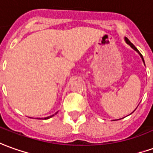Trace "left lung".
Here are the masks:
<instances>
[{
	"label": "left lung",
	"instance_id": "1",
	"mask_svg": "<svg viewBox=\"0 0 153 153\" xmlns=\"http://www.w3.org/2000/svg\"><path fill=\"white\" fill-rule=\"evenodd\" d=\"M125 40H126V42H127V43L128 44V45H130V46L132 47V49H134V50H135V51H137V52H138V54H139L140 55H141V57H142V59H143V55H142V54H141V53H140L139 51H138V50H137V49L136 47L134 46V45H133V44L131 43V42H130V40H129V39H128V38H125ZM143 62H144V60H143Z\"/></svg>",
	"mask_w": 153,
	"mask_h": 153
}]
</instances>
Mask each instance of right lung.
I'll use <instances>...</instances> for the list:
<instances>
[{
	"label": "right lung",
	"instance_id": "right-lung-1",
	"mask_svg": "<svg viewBox=\"0 0 153 153\" xmlns=\"http://www.w3.org/2000/svg\"><path fill=\"white\" fill-rule=\"evenodd\" d=\"M52 116H54V115H51V116H50V117H45V119H48V118H50V117H51Z\"/></svg>",
	"mask_w": 153,
	"mask_h": 153
}]
</instances>
